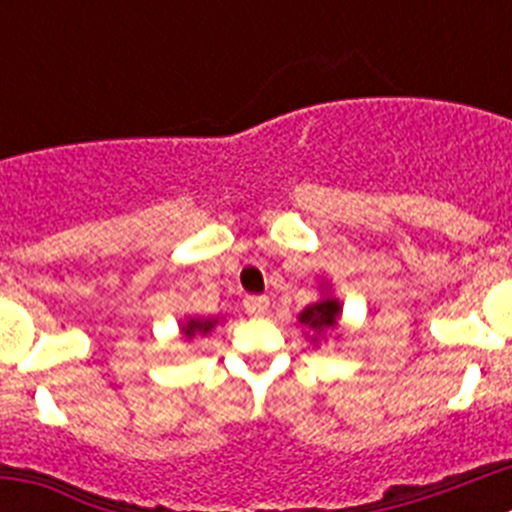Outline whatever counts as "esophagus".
Segmentation results:
<instances>
[{"label": "esophagus", "instance_id": "obj_1", "mask_svg": "<svg viewBox=\"0 0 512 512\" xmlns=\"http://www.w3.org/2000/svg\"><path fill=\"white\" fill-rule=\"evenodd\" d=\"M243 307H246L248 315H264L269 310V297L266 295H251L243 300Z\"/></svg>", "mask_w": 512, "mask_h": 512}]
</instances>
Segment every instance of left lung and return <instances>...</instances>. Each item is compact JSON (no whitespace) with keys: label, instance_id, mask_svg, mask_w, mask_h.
<instances>
[{"label":"left lung","instance_id":"8db88e82","mask_svg":"<svg viewBox=\"0 0 512 512\" xmlns=\"http://www.w3.org/2000/svg\"><path fill=\"white\" fill-rule=\"evenodd\" d=\"M338 315H341V302L336 297H325V300L315 302V305H307L300 312V323L307 325L315 333H323V330L336 328ZM315 341V338H312Z\"/></svg>","mask_w":512,"mask_h":512}]
</instances>
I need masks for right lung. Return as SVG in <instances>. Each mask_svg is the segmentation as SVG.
Here are the masks:
<instances>
[{
    "mask_svg": "<svg viewBox=\"0 0 512 512\" xmlns=\"http://www.w3.org/2000/svg\"><path fill=\"white\" fill-rule=\"evenodd\" d=\"M215 323L217 320H200V318H189L187 323L182 325V333L187 338H194L197 336V333H200V336H205V333H210L212 328H215Z\"/></svg>",
    "mask_w": 512,
    "mask_h": 512,
    "instance_id": "add662e5",
    "label": "right lung"
}]
</instances>
